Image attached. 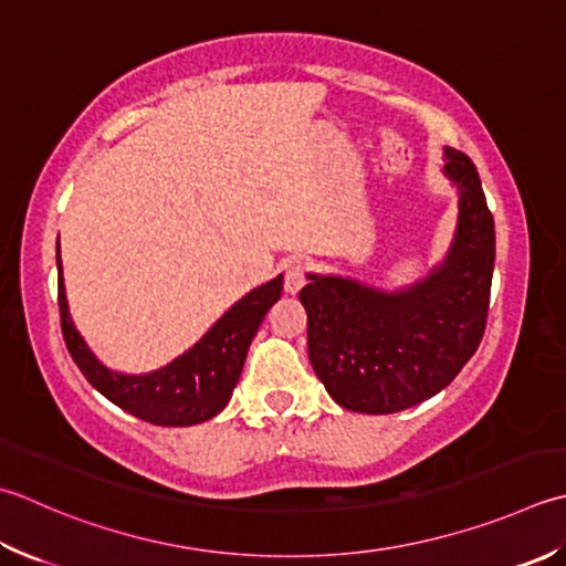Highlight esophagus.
I'll list each match as a JSON object with an SVG mask.
<instances>
[{
	"label": "esophagus",
	"instance_id": "obj_1",
	"mask_svg": "<svg viewBox=\"0 0 566 566\" xmlns=\"http://www.w3.org/2000/svg\"><path fill=\"white\" fill-rule=\"evenodd\" d=\"M282 272H284V290L290 292V294H296L306 284V272H308L306 262H302V260H286Z\"/></svg>",
	"mask_w": 566,
	"mask_h": 566
}]
</instances>
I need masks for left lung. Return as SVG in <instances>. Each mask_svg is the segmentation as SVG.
Returning <instances> with one entry per match:
<instances>
[{
  "label": "left lung",
  "instance_id": "obj_1",
  "mask_svg": "<svg viewBox=\"0 0 566 566\" xmlns=\"http://www.w3.org/2000/svg\"><path fill=\"white\" fill-rule=\"evenodd\" d=\"M459 188V230L447 262L402 294L340 276H308L298 292L318 380L363 415H392L429 400L479 348L491 304L495 226L473 161L447 147Z\"/></svg>",
  "mask_w": 566,
  "mask_h": 566
}]
</instances>
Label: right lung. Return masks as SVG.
I'll list each match as a JSON object with an SVG mask.
<instances>
[{"label":"right lung","instance_id":"right-lung-1","mask_svg":"<svg viewBox=\"0 0 566 566\" xmlns=\"http://www.w3.org/2000/svg\"><path fill=\"white\" fill-rule=\"evenodd\" d=\"M55 260H59L61 331L71 358L87 382L97 392H103L109 402L159 427L201 424L228 405L242 365H245L250 343L258 334L264 314L282 296V276H276L242 296L191 350L171 365L149 375H119L99 365L75 331L69 316V304H65L61 254H55Z\"/></svg>","mask_w":566,"mask_h":566}]
</instances>
